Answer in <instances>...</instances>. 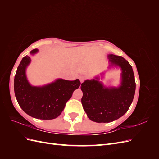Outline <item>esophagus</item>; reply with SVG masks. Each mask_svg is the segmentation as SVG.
Segmentation results:
<instances>
[{
  "label": "esophagus",
  "instance_id": "esophagus-1",
  "mask_svg": "<svg viewBox=\"0 0 159 159\" xmlns=\"http://www.w3.org/2000/svg\"><path fill=\"white\" fill-rule=\"evenodd\" d=\"M79 79H80V80L81 81V83H82V82H84V80H85V77L84 75H80L79 77Z\"/></svg>",
  "mask_w": 159,
  "mask_h": 159
}]
</instances>
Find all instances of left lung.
<instances>
[{
	"mask_svg": "<svg viewBox=\"0 0 159 159\" xmlns=\"http://www.w3.org/2000/svg\"><path fill=\"white\" fill-rule=\"evenodd\" d=\"M110 66L121 68V83L117 88L105 87L98 78L81 85V103L88 118L97 123L118 119L129 109L135 93L136 84L132 66L122 56L108 55Z\"/></svg>",
	"mask_w": 159,
	"mask_h": 159,
	"instance_id": "1",
	"label": "left lung"
}]
</instances>
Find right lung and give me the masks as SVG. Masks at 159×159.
<instances>
[{"mask_svg":"<svg viewBox=\"0 0 159 159\" xmlns=\"http://www.w3.org/2000/svg\"><path fill=\"white\" fill-rule=\"evenodd\" d=\"M38 51L34 49L30 54H36ZM30 61L29 56L24 57L14 76V89L17 102L24 111L34 118L55 119L64 110L74 91L79 88L80 81L57 79L42 87L32 86L26 75V69Z\"/></svg>","mask_w":159,"mask_h":159,"instance_id":"obj_1","label":"right lung"}]
</instances>
